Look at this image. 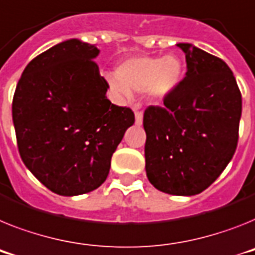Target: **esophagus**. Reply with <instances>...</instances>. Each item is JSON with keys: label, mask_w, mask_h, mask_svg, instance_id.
I'll return each mask as SVG.
<instances>
[{"label": "esophagus", "mask_w": 255, "mask_h": 255, "mask_svg": "<svg viewBox=\"0 0 255 255\" xmlns=\"http://www.w3.org/2000/svg\"><path fill=\"white\" fill-rule=\"evenodd\" d=\"M134 123L137 124V126H141L142 124V118H144V114H142V111H138L136 110L134 111Z\"/></svg>", "instance_id": "obj_1"}]
</instances>
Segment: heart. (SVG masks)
I'll list each match as a JSON object with an SVG mask.
<instances>
[{
	"label": "heart",
	"mask_w": 255,
	"mask_h": 255,
	"mask_svg": "<svg viewBox=\"0 0 255 255\" xmlns=\"http://www.w3.org/2000/svg\"><path fill=\"white\" fill-rule=\"evenodd\" d=\"M183 78V62L174 54L159 57H134L118 66L117 76L109 79L111 91L128 98L131 91H144L147 100L163 101Z\"/></svg>",
	"instance_id": "heart-1"
}]
</instances>
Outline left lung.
Returning <instances> with one entry per match:
<instances>
[{
  "label": "left lung",
  "instance_id": "obj_1",
  "mask_svg": "<svg viewBox=\"0 0 255 255\" xmlns=\"http://www.w3.org/2000/svg\"><path fill=\"white\" fill-rule=\"evenodd\" d=\"M177 46L185 53L188 71L164 106L145 110V168L160 192L194 196L232 159L243 100L226 62L190 44Z\"/></svg>",
  "mask_w": 255,
  "mask_h": 255
}]
</instances>
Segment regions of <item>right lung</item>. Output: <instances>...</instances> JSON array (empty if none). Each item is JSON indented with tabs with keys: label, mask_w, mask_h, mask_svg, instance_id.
<instances>
[{
	"label": "right lung",
	"mask_w": 255,
	"mask_h": 255,
	"mask_svg": "<svg viewBox=\"0 0 255 255\" xmlns=\"http://www.w3.org/2000/svg\"><path fill=\"white\" fill-rule=\"evenodd\" d=\"M95 45L72 38L38 54L19 79L12 122L22 160L59 196L97 189L113 153L134 123L129 108L111 104L93 59Z\"/></svg>",
	"instance_id": "obj_1"
}]
</instances>
